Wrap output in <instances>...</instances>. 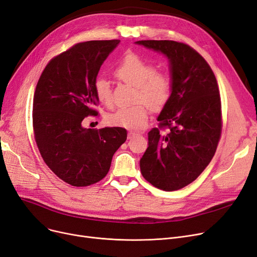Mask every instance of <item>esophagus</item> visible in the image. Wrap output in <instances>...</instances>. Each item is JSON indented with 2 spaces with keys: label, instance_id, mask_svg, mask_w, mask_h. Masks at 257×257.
I'll use <instances>...</instances> for the list:
<instances>
[{
  "label": "esophagus",
  "instance_id": "1",
  "mask_svg": "<svg viewBox=\"0 0 257 257\" xmlns=\"http://www.w3.org/2000/svg\"><path fill=\"white\" fill-rule=\"evenodd\" d=\"M137 136H139L138 132H135V131H129V132H128V140L134 139V138H135V137H137Z\"/></svg>",
  "mask_w": 257,
  "mask_h": 257
}]
</instances>
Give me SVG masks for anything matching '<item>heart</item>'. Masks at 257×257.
<instances>
[{
	"mask_svg": "<svg viewBox=\"0 0 257 257\" xmlns=\"http://www.w3.org/2000/svg\"><path fill=\"white\" fill-rule=\"evenodd\" d=\"M117 77L136 87V104L118 108L106 116L109 126L121 127L129 130H140L146 126L148 107L153 111L162 110L169 102L173 95V80L166 73L157 72L156 65L143 57L127 54L116 65ZM95 94L104 106H112V90L106 77L95 80Z\"/></svg>",
	"mask_w": 257,
	"mask_h": 257,
	"instance_id": "heart-1",
	"label": "heart"
}]
</instances>
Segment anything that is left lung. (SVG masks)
<instances>
[{"instance_id": "8db88e82", "label": "left lung", "mask_w": 257, "mask_h": 257, "mask_svg": "<svg viewBox=\"0 0 257 257\" xmlns=\"http://www.w3.org/2000/svg\"><path fill=\"white\" fill-rule=\"evenodd\" d=\"M136 43L165 55L173 80L159 128L148 132L141 173L154 186L177 191L195 181L216 153L222 128L219 89L211 66L189 45L172 40ZM165 127L167 134L160 131Z\"/></svg>"}]
</instances>
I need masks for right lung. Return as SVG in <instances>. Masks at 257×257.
<instances>
[{
  "instance_id": "obj_1",
  "label": "right lung",
  "mask_w": 257,
  "mask_h": 257,
  "mask_svg": "<svg viewBox=\"0 0 257 257\" xmlns=\"http://www.w3.org/2000/svg\"><path fill=\"white\" fill-rule=\"evenodd\" d=\"M119 40L75 44L47 63L38 80L33 102L35 140L45 164L62 181L88 186L108 174L113 155L127 140L120 127L83 128L97 115L95 80L103 61Z\"/></svg>"
}]
</instances>
